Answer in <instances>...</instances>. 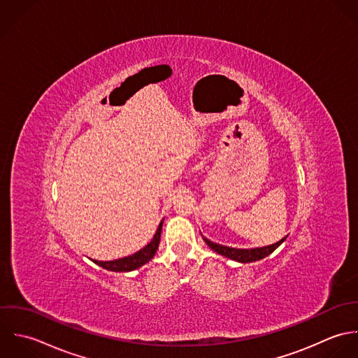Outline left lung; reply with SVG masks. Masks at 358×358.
Segmentation results:
<instances>
[{"mask_svg": "<svg viewBox=\"0 0 358 358\" xmlns=\"http://www.w3.org/2000/svg\"><path fill=\"white\" fill-rule=\"evenodd\" d=\"M286 238H282L280 242L277 243H273L270 246H264V248H256V249H236V248H229V246H224V245H220V243H215L209 239H206L203 236V241L208 243V246L215 250V253L221 255V256H225L231 260H235V262H239V263H252V262H257V260H262L264 257H267L268 255H271L284 241Z\"/></svg>", "mask_w": 358, "mask_h": 358, "instance_id": "8db88e82", "label": "left lung"}]
</instances>
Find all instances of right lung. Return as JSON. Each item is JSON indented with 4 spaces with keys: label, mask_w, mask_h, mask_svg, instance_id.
I'll return each mask as SVG.
<instances>
[{
    "label": "right lung",
    "mask_w": 358,
    "mask_h": 358,
    "mask_svg": "<svg viewBox=\"0 0 358 358\" xmlns=\"http://www.w3.org/2000/svg\"><path fill=\"white\" fill-rule=\"evenodd\" d=\"M162 225H163V220L160 221L157 229H156V234L153 236V239L143 248L141 250H138L137 253L131 255V256H127V257H123V259H117V260H110V262H98V260H94L95 264L101 266L102 268L105 270H109V271H115V273H122V271H133L138 267L143 266L145 263H148L156 253L157 250V246H159V242H160V232H162Z\"/></svg>",
    "instance_id": "obj_1"
}]
</instances>
